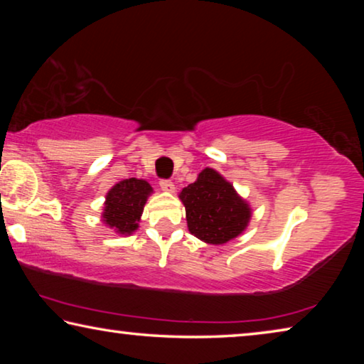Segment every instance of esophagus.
<instances>
[{"label": "esophagus", "mask_w": 364, "mask_h": 364, "mask_svg": "<svg viewBox=\"0 0 364 364\" xmlns=\"http://www.w3.org/2000/svg\"><path fill=\"white\" fill-rule=\"evenodd\" d=\"M159 184H160V188H162L164 191H167V193H173L175 191V184L171 180H160Z\"/></svg>", "instance_id": "1"}]
</instances>
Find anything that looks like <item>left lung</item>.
I'll return each mask as SVG.
<instances>
[{
    "mask_svg": "<svg viewBox=\"0 0 364 364\" xmlns=\"http://www.w3.org/2000/svg\"><path fill=\"white\" fill-rule=\"evenodd\" d=\"M189 231L208 244H225L239 236L250 220V208L223 176L202 170L197 181L180 193Z\"/></svg>",
    "mask_w": 364,
    "mask_h": 364,
    "instance_id": "left-lung-1",
    "label": "left lung"
}]
</instances>
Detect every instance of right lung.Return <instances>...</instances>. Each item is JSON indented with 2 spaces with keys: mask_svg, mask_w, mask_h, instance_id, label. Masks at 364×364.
Returning a JSON list of instances; mask_svg holds the SVG:
<instances>
[{
  "mask_svg": "<svg viewBox=\"0 0 364 364\" xmlns=\"http://www.w3.org/2000/svg\"><path fill=\"white\" fill-rule=\"evenodd\" d=\"M152 193L151 184L144 180H123L117 183L106 196L102 218L106 225L120 234H130L138 228L147 196Z\"/></svg>",
  "mask_w": 364,
  "mask_h": 364,
  "instance_id": "obj_1",
  "label": "right lung"
}]
</instances>
